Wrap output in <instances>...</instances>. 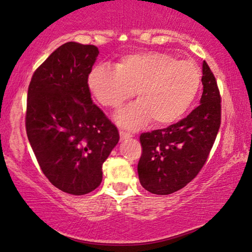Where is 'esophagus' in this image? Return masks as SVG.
Here are the masks:
<instances>
[{
  "instance_id": "obj_1",
  "label": "esophagus",
  "mask_w": 252,
  "mask_h": 252,
  "mask_svg": "<svg viewBox=\"0 0 252 252\" xmlns=\"http://www.w3.org/2000/svg\"><path fill=\"white\" fill-rule=\"evenodd\" d=\"M119 134H120V140H127V139H130V137H133L132 134L123 132V130H120Z\"/></svg>"
}]
</instances>
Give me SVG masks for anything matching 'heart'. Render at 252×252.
Wrapping results in <instances>:
<instances>
[{
    "instance_id": "1",
    "label": "heart",
    "mask_w": 252,
    "mask_h": 252,
    "mask_svg": "<svg viewBox=\"0 0 252 252\" xmlns=\"http://www.w3.org/2000/svg\"><path fill=\"white\" fill-rule=\"evenodd\" d=\"M201 71L188 60H177L163 51L127 54L113 64L95 66L88 75V88L106 108H119L135 94L139 101L116 115L127 129H139L153 120L165 126L177 122L194 102L201 86Z\"/></svg>"
}]
</instances>
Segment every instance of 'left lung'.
<instances>
[{"label": "left lung", "instance_id": "1", "mask_svg": "<svg viewBox=\"0 0 252 252\" xmlns=\"http://www.w3.org/2000/svg\"><path fill=\"white\" fill-rule=\"evenodd\" d=\"M199 105L185 119L163 129L142 133V156L137 165L140 184L156 195H168L189 184L203 165L220 127L218 86L209 65H202Z\"/></svg>", "mask_w": 252, "mask_h": 252}]
</instances>
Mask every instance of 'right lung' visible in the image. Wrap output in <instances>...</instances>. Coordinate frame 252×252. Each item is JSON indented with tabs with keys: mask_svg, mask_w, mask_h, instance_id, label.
Listing matches in <instances>:
<instances>
[{
	"mask_svg": "<svg viewBox=\"0 0 252 252\" xmlns=\"http://www.w3.org/2000/svg\"><path fill=\"white\" fill-rule=\"evenodd\" d=\"M99 51L67 42L34 72L27 93L26 133L43 174L71 195L102 182V165L119 141L117 127L93 103L88 75Z\"/></svg>",
	"mask_w": 252,
	"mask_h": 252,
	"instance_id": "1",
	"label": "right lung"
}]
</instances>
